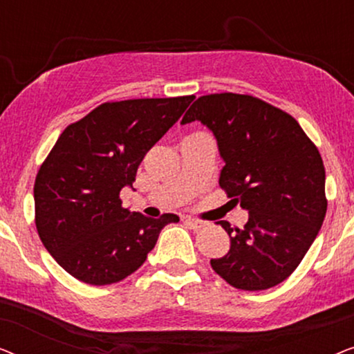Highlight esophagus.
<instances>
[{
	"label": "esophagus",
	"instance_id": "34e87169",
	"mask_svg": "<svg viewBox=\"0 0 354 354\" xmlns=\"http://www.w3.org/2000/svg\"><path fill=\"white\" fill-rule=\"evenodd\" d=\"M185 224L190 227L193 230H200L203 227L207 225V222L205 221H198V219H192V217H185Z\"/></svg>",
	"mask_w": 354,
	"mask_h": 354
}]
</instances>
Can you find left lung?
<instances>
[{"mask_svg":"<svg viewBox=\"0 0 354 354\" xmlns=\"http://www.w3.org/2000/svg\"><path fill=\"white\" fill-rule=\"evenodd\" d=\"M201 120L214 133L222 167L219 185L250 212L243 229L217 224L230 250L211 259L232 287L248 292L282 283L298 268L327 211L321 153L285 111L251 95L200 96L182 124Z\"/></svg>","mask_w":354,"mask_h":354,"instance_id":"8db88e82","label":"left lung"}]
</instances>
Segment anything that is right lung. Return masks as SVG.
I'll return each mask as SVG.
<instances>
[{
	"mask_svg": "<svg viewBox=\"0 0 354 354\" xmlns=\"http://www.w3.org/2000/svg\"><path fill=\"white\" fill-rule=\"evenodd\" d=\"M195 96L108 101L67 125L38 169L33 185L41 243L66 272L90 285L133 274L178 216L159 219L122 207L154 143L180 119Z\"/></svg>",
	"mask_w": 354,
	"mask_h": 354,
	"instance_id": "add662e5",
	"label": "right lung"
}]
</instances>
